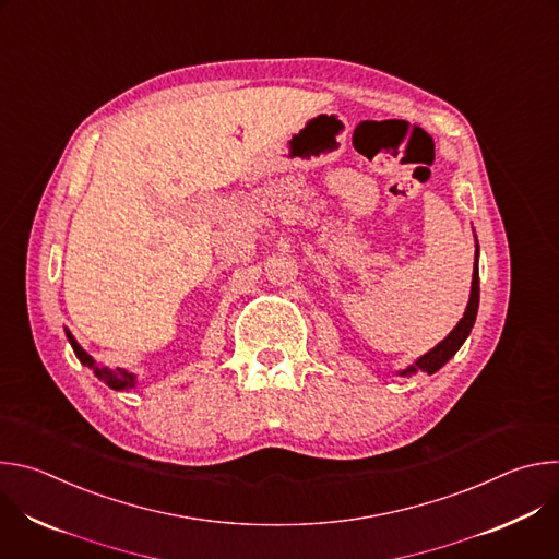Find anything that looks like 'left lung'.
I'll list each match as a JSON object with an SVG mask.
<instances>
[{
    "mask_svg": "<svg viewBox=\"0 0 559 559\" xmlns=\"http://www.w3.org/2000/svg\"><path fill=\"white\" fill-rule=\"evenodd\" d=\"M477 257H480V246H477V236H475V263H473V278H471V294H468V302L464 309V316L460 318V323L451 330V334L440 341L433 349H429L425 356H420L414 365H409L407 369L397 371V376L409 378L416 376L418 371L425 373H436L440 367H444L455 352L462 347V343L468 338L473 323H475V316H477V305H480V272H477Z\"/></svg>",
    "mask_w": 559,
    "mask_h": 559,
    "instance_id": "left-lung-1",
    "label": "left lung"
}]
</instances>
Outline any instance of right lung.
<instances>
[{
    "label": "right lung",
    "mask_w": 559,
    "mask_h": 559,
    "mask_svg": "<svg viewBox=\"0 0 559 559\" xmlns=\"http://www.w3.org/2000/svg\"><path fill=\"white\" fill-rule=\"evenodd\" d=\"M66 338H68V343H70V347H72V352H74V356L79 358V362H82L84 367H88V369H91L102 382H106L110 389H115V391H128V389H134V386H136V373H132V371H128V369H121V367L110 369V367L97 365V360H95L82 345H79V343L74 341V336L70 334L68 328H66Z\"/></svg>",
    "instance_id": "right-lung-1"
}]
</instances>
